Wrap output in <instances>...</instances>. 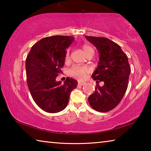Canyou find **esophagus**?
<instances>
[{"label": "esophagus", "mask_w": 151, "mask_h": 151, "mask_svg": "<svg viewBox=\"0 0 151 151\" xmlns=\"http://www.w3.org/2000/svg\"><path fill=\"white\" fill-rule=\"evenodd\" d=\"M85 84H86V83H85V82H84V81H78V85H81V86L85 85Z\"/></svg>", "instance_id": "esophagus-1"}]
</instances>
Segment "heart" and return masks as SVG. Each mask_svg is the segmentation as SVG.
<instances>
[{
    "mask_svg": "<svg viewBox=\"0 0 151 151\" xmlns=\"http://www.w3.org/2000/svg\"><path fill=\"white\" fill-rule=\"evenodd\" d=\"M91 47H89L88 45H84L83 46V50L84 52H86V51L91 49ZM69 58V50H66V55H65V59L68 60ZM88 72V69L86 66H73L71 67L69 70H68V75L72 77L78 78V79H83L86 76V73Z\"/></svg>",
    "mask_w": 151,
    "mask_h": 151,
    "instance_id": "1",
    "label": "heart"
}]
</instances>
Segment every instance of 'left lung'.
Wrapping results in <instances>:
<instances>
[{
	"label": "left lung",
	"instance_id": "8db88e82",
	"mask_svg": "<svg viewBox=\"0 0 151 151\" xmlns=\"http://www.w3.org/2000/svg\"><path fill=\"white\" fill-rule=\"evenodd\" d=\"M85 37L96 48L99 54L98 66L92 77L96 83H104L103 86L96 85L88 100L95 111L108 112L118 105L126 93L131 73L128 57L119 45L109 39Z\"/></svg>",
	"mask_w": 151,
	"mask_h": 151
}]
</instances>
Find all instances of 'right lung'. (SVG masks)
<instances>
[{
  "instance_id": "right-lung-1",
  "label": "right lung",
  "mask_w": 151,
  "mask_h": 151,
  "mask_svg": "<svg viewBox=\"0 0 151 151\" xmlns=\"http://www.w3.org/2000/svg\"><path fill=\"white\" fill-rule=\"evenodd\" d=\"M75 38L52 36L40 40L32 46L26 60L27 85L33 100L40 109L50 113L66 108L70 94L78 85L77 81L67 78L56 81L65 62L66 48Z\"/></svg>"
}]
</instances>
